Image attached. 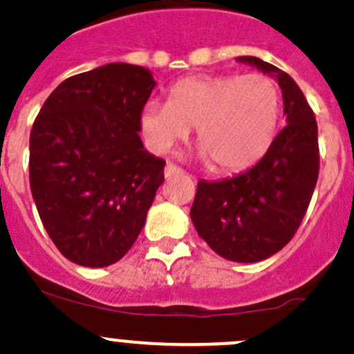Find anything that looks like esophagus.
I'll list each match as a JSON object with an SVG mask.
<instances>
[{"mask_svg": "<svg viewBox=\"0 0 354 354\" xmlns=\"http://www.w3.org/2000/svg\"><path fill=\"white\" fill-rule=\"evenodd\" d=\"M177 174H184V170L180 169V167L174 165V163H167L165 167V177H172V176H177Z\"/></svg>", "mask_w": 354, "mask_h": 354, "instance_id": "1", "label": "esophagus"}]
</instances>
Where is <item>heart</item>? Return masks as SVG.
Returning <instances> with one entry per match:
<instances>
[{"mask_svg": "<svg viewBox=\"0 0 354 354\" xmlns=\"http://www.w3.org/2000/svg\"><path fill=\"white\" fill-rule=\"evenodd\" d=\"M281 94L261 73L192 75L169 91L167 104L142 108L141 129L153 149L169 151L196 127L201 156L220 174L253 167L277 134Z\"/></svg>", "mask_w": 354, "mask_h": 354, "instance_id": "b5f03b06", "label": "heart"}]
</instances>
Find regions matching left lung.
I'll use <instances>...</instances> for the list:
<instances>
[{
  "label": "left lung",
  "mask_w": 354,
  "mask_h": 354,
  "mask_svg": "<svg viewBox=\"0 0 354 354\" xmlns=\"http://www.w3.org/2000/svg\"><path fill=\"white\" fill-rule=\"evenodd\" d=\"M239 62L277 73L288 125L250 170L225 180H199L191 220L216 254L254 263L295 237L317 185L320 151L315 113L295 80L257 57Z\"/></svg>",
  "instance_id": "left-lung-1"
}]
</instances>
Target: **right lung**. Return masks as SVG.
<instances>
[{"label": "right lung", "instance_id": "1", "mask_svg": "<svg viewBox=\"0 0 354 354\" xmlns=\"http://www.w3.org/2000/svg\"><path fill=\"white\" fill-rule=\"evenodd\" d=\"M148 68L108 63L68 77L30 131V191L59 253L82 267L120 260L145 227L165 160L142 146Z\"/></svg>", "mask_w": 354, "mask_h": 354}]
</instances>
